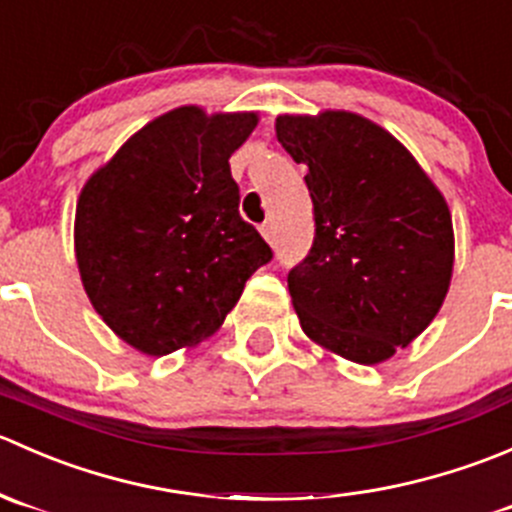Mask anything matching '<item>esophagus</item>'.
<instances>
[{"mask_svg":"<svg viewBox=\"0 0 512 512\" xmlns=\"http://www.w3.org/2000/svg\"><path fill=\"white\" fill-rule=\"evenodd\" d=\"M260 232H262V237H265V240L270 242V245H272V242H275V223H265V225L260 227Z\"/></svg>","mask_w":512,"mask_h":512,"instance_id":"esophagus-1","label":"esophagus"}]
</instances>
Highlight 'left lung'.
Returning a JSON list of instances; mask_svg holds the SVG:
<instances>
[{
  "label": "left lung",
  "mask_w": 512,
  "mask_h": 512,
  "mask_svg": "<svg viewBox=\"0 0 512 512\" xmlns=\"http://www.w3.org/2000/svg\"><path fill=\"white\" fill-rule=\"evenodd\" d=\"M275 133L307 165L312 198V250L287 277L302 332L354 364L389 361L451 287L446 198L409 148L361 113H280Z\"/></svg>",
  "instance_id": "8db88e82"
}]
</instances>
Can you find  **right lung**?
<instances>
[{"label": "right lung", "instance_id": "1", "mask_svg": "<svg viewBox=\"0 0 512 512\" xmlns=\"http://www.w3.org/2000/svg\"><path fill=\"white\" fill-rule=\"evenodd\" d=\"M257 111L178 106L148 121L81 188V285L118 339L146 356L193 349L223 327L272 250L240 218L230 156Z\"/></svg>", "mask_w": 512, "mask_h": 512}]
</instances>
